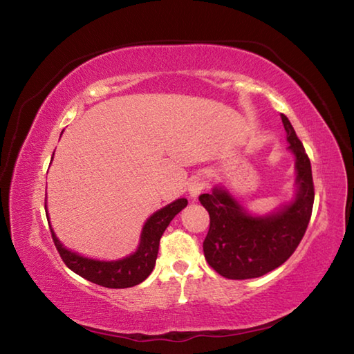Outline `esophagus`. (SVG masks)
<instances>
[{
	"label": "esophagus",
	"instance_id": "obj_1",
	"mask_svg": "<svg viewBox=\"0 0 354 354\" xmlns=\"http://www.w3.org/2000/svg\"><path fill=\"white\" fill-rule=\"evenodd\" d=\"M205 179L204 178H201V176H196V178H193L192 179V183H190V185H189V192H190V196L193 198V199H196L199 194L202 193V190L205 189Z\"/></svg>",
	"mask_w": 354,
	"mask_h": 354
}]
</instances>
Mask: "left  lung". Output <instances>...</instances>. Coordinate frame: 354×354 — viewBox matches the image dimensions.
Instances as JSON below:
<instances>
[{
    "label": "left lung",
    "instance_id": "obj_1",
    "mask_svg": "<svg viewBox=\"0 0 354 354\" xmlns=\"http://www.w3.org/2000/svg\"><path fill=\"white\" fill-rule=\"evenodd\" d=\"M281 122L297 160L298 193L290 205L272 216L252 217L225 190L199 196L209 214L204 255L217 274L230 280L257 278L281 266L295 252L310 222L315 199L310 160L284 114Z\"/></svg>",
    "mask_w": 354,
    "mask_h": 354
}]
</instances>
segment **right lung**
Segmentation results:
<instances>
[{"label":"right lung","instance_id":"add662e5","mask_svg":"<svg viewBox=\"0 0 354 354\" xmlns=\"http://www.w3.org/2000/svg\"><path fill=\"white\" fill-rule=\"evenodd\" d=\"M187 204H189L187 199H178L167 207L161 208L153 216H150V219L146 222L145 228H142L141 242L137 252H133L123 260L99 261L80 257L79 254L71 252L66 248H64L56 239L53 230L51 237L61 259L73 272L86 278L88 281L103 286V288H132V286H137L141 281H145L153 270L162 232L169 227L173 217L181 212L184 207H187ZM45 214H47V212H45Z\"/></svg>","mask_w":354,"mask_h":354}]
</instances>
